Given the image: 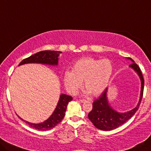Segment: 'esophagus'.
Returning a JSON list of instances; mask_svg holds the SVG:
<instances>
[{
    "label": "esophagus",
    "mask_w": 151,
    "mask_h": 151,
    "mask_svg": "<svg viewBox=\"0 0 151 151\" xmlns=\"http://www.w3.org/2000/svg\"><path fill=\"white\" fill-rule=\"evenodd\" d=\"M80 102L81 103H84L85 102H87V100H80Z\"/></svg>",
    "instance_id": "obj_1"
}]
</instances>
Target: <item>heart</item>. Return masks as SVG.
<instances>
[{
    "label": "heart",
    "instance_id": "b5f03b06",
    "mask_svg": "<svg viewBox=\"0 0 151 151\" xmlns=\"http://www.w3.org/2000/svg\"><path fill=\"white\" fill-rule=\"evenodd\" d=\"M112 73L111 60L83 58L75 63L72 71L65 72L63 80L65 88L72 95L77 93L84 81L85 95L98 96L106 89Z\"/></svg>",
    "mask_w": 151,
    "mask_h": 151
}]
</instances>
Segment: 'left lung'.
Segmentation results:
<instances>
[{
  "mask_svg": "<svg viewBox=\"0 0 151 151\" xmlns=\"http://www.w3.org/2000/svg\"><path fill=\"white\" fill-rule=\"evenodd\" d=\"M132 63L129 67L134 70L137 75H138L141 82V88L140 98L138 104L136 107L132 109L131 111L127 112H119L114 109L110 104L108 99V88L106 89L98 99L94 101L93 103V109L88 114V117L91 123L96 128L103 130V131H111L119 127V126L123 125L129 119H131L134 115L136 111H138L140 106L142 98L143 95L144 91V81L143 76L142 75L141 70L132 58H127Z\"/></svg>",
  "mask_w": 151,
  "mask_h": 151,
  "instance_id": "8db88e82",
  "label": "left lung"
}]
</instances>
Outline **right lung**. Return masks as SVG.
<instances>
[{
  "label": "right lung",
  "instance_id": "obj_1",
  "mask_svg": "<svg viewBox=\"0 0 151 151\" xmlns=\"http://www.w3.org/2000/svg\"><path fill=\"white\" fill-rule=\"evenodd\" d=\"M62 51H42L40 52L34 54L28 58H26L20 62L19 66L27 64H40L49 66H57L58 65L60 54L62 53ZM73 100L71 96L66 94L62 93L60 96L57 106L55 110L51 114V115L43 122L39 123H33L24 120L21 117H19L26 122L30 127L35 128L36 129L40 131H46L55 127L58 123L61 122L64 117L65 112H66L67 106L68 102Z\"/></svg>",
  "mask_w": 151,
  "mask_h": 151
}]
</instances>
